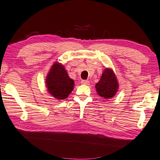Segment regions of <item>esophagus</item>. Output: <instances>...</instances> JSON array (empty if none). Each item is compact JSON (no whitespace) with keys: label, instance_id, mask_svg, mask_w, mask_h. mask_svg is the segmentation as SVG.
Wrapping results in <instances>:
<instances>
[{"label":"esophagus","instance_id":"1","mask_svg":"<svg viewBox=\"0 0 160 160\" xmlns=\"http://www.w3.org/2000/svg\"><path fill=\"white\" fill-rule=\"evenodd\" d=\"M81 83H82V85H89V81L83 80L81 81Z\"/></svg>","mask_w":160,"mask_h":160}]
</instances>
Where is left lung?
Here are the masks:
<instances>
[{
    "label": "left lung",
    "instance_id": "obj_1",
    "mask_svg": "<svg viewBox=\"0 0 160 160\" xmlns=\"http://www.w3.org/2000/svg\"><path fill=\"white\" fill-rule=\"evenodd\" d=\"M95 89L97 93L105 99H110L116 94L118 90V82L112 69H105L99 82L95 85Z\"/></svg>",
    "mask_w": 160,
    "mask_h": 160
}]
</instances>
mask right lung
<instances>
[{
    "mask_svg": "<svg viewBox=\"0 0 160 160\" xmlns=\"http://www.w3.org/2000/svg\"><path fill=\"white\" fill-rule=\"evenodd\" d=\"M49 93L57 100H64L72 91L75 82L69 77L62 64L54 62L46 77Z\"/></svg>",
    "mask_w": 160,
    "mask_h": 160,
    "instance_id": "add662e5",
    "label": "right lung"
}]
</instances>
